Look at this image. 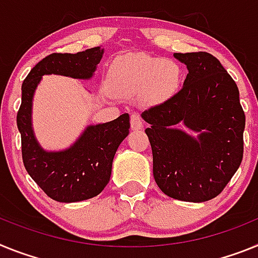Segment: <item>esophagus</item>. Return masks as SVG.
<instances>
[{"instance_id": "34e87169", "label": "esophagus", "mask_w": 258, "mask_h": 258, "mask_svg": "<svg viewBox=\"0 0 258 258\" xmlns=\"http://www.w3.org/2000/svg\"><path fill=\"white\" fill-rule=\"evenodd\" d=\"M131 127L132 130H140L143 127V119L138 111L131 113Z\"/></svg>"}]
</instances>
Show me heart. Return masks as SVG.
Here are the masks:
<instances>
[{"label": "heart", "instance_id": "1", "mask_svg": "<svg viewBox=\"0 0 258 258\" xmlns=\"http://www.w3.org/2000/svg\"><path fill=\"white\" fill-rule=\"evenodd\" d=\"M178 80L179 70L174 62L143 54L120 58L110 70L111 87L116 92L132 95L145 89L153 100L171 95Z\"/></svg>", "mask_w": 258, "mask_h": 258}]
</instances>
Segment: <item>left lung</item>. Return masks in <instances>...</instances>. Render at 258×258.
<instances>
[{
  "label": "left lung",
  "instance_id": "1",
  "mask_svg": "<svg viewBox=\"0 0 258 258\" xmlns=\"http://www.w3.org/2000/svg\"><path fill=\"white\" fill-rule=\"evenodd\" d=\"M187 64L184 84L142 116L153 154V176L167 196L203 203L225 189L243 160L245 114L230 74L207 51L175 53ZM201 132L198 140L175 129Z\"/></svg>",
  "mask_w": 258,
  "mask_h": 258
}]
</instances>
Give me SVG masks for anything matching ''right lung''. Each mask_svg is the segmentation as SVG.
<instances>
[{
  "mask_svg": "<svg viewBox=\"0 0 258 258\" xmlns=\"http://www.w3.org/2000/svg\"><path fill=\"white\" fill-rule=\"evenodd\" d=\"M102 53L98 46L75 54L51 53L33 67L22 84L17 124L21 132L24 167L42 191L59 203L92 199L106 187L114 154L130 132V115L122 114L109 123L89 126L70 149L46 153L39 147L31 128L33 92L45 74L89 79Z\"/></svg>",
  "mask_w": 258,
  "mask_h": 258,
  "instance_id": "right-lung-1",
  "label": "right lung"
}]
</instances>
